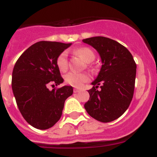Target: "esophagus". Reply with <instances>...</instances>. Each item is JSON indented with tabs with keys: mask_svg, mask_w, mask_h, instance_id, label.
I'll use <instances>...</instances> for the list:
<instances>
[{
	"mask_svg": "<svg viewBox=\"0 0 157 157\" xmlns=\"http://www.w3.org/2000/svg\"><path fill=\"white\" fill-rule=\"evenodd\" d=\"M80 90H78V89H74V93H79L80 92Z\"/></svg>",
	"mask_w": 157,
	"mask_h": 157,
	"instance_id": "obj_1",
	"label": "esophagus"
}]
</instances>
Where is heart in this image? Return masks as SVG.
<instances>
[{
  "label": "heart",
  "mask_w": 157,
  "mask_h": 157,
  "mask_svg": "<svg viewBox=\"0 0 157 157\" xmlns=\"http://www.w3.org/2000/svg\"><path fill=\"white\" fill-rule=\"evenodd\" d=\"M75 52L85 59L87 63L92 62L95 59V54L91 48L88 47H82L75 50ZM56 65L58 68L61 71H65L67 69L68 62H67V54L66 52H63L59 54L56 59ZM65 82L67 84L75 87H81L84 83L87 82L90 80V75L87 73L82 72H69L65 75Z\"/></svg>",
  "instance_id": "b5f03b06"
}]
</instances>
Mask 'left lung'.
Listing matches in <instances>:
<instances>
[{"label": "left lung", "instance_id": "8db88e82", "mask_svg": "<svg viewBox=\"0 0 157 157\" xmlns=\"http://www.w3.org/2000/svg\"><path fill=\"white\" fill-rule=\"evenodd\" d=\"M82 41L98 51L102 63L98 77L91 83L94 86L88 90L90 100L84 107L95 120L112 122L126 112L132 101L137 66L128 49L116 41L99 36Z\"/></svg>", "mask_w": 157, "mask_h": 157}]
</instances>
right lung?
Wrapping results in <instances>:
<instances>
[{
	"label": "right lung",
	"mask_w": 157,
	"mask_h": 157,
	"mask_svg": "<svg viewBox=\"0 0 157 157\" xmlns=\"http://www.w3.org/2000/svg\"><path fill=\"white\" fill-rule=\"evenodd\" d=\"M71 45L38 41L29 47L14 66V97L25 120L35 128L52 127L61 117L65 100L73 94L70 86L48 90L49 85L58 86L63 82L56 59Z\"/></svg>",
	"instance_id": "1"
}]
</instances>
